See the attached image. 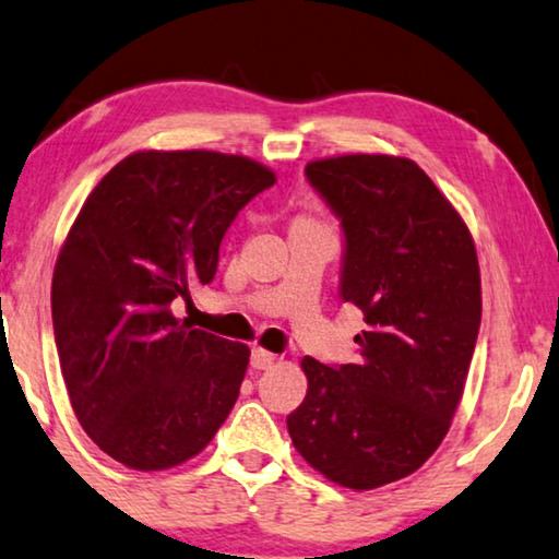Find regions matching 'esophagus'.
Returning a JSON list of instances; mask_svg holds the SVG:
<instances>
[{
  "mask_svg": "<svg viewBox=\"0 0 559 559\" xmlns=\"http://www.w3.org/2000/svg\"><path fill=\"white\" fill-rule=\"evenodd\" d=\"M274 362H277V355L264 350V347H254V350H252V368L266 370V368H272Z\"/></svg>",
  "mask_w": 559,
  "mask_h": 559,
  "instance_id": "34e87169",
  "label": "esophagus"
}]
</instances>
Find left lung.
<instances>
[{
    "instance_id": "obj_1",
    "label": "left lung",
    "mask_w": 559,
    "mask_h": 559,
    "mask_svg": "<svg viewBox=\"0 0 559 559\" xmlns=\"http://www.w3.org/2000/svg\"><path fill=\"white\" fill-rule=\"evenodd\" d=\"M307 181L340 216V295L368 330L358 362L302 358L307 395L287 428L314 472L368 491L414 474L449 433L481 322V277L466 222L403 156L310 160Z\"/></svg>"
}]
</instances>
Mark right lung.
I'll return each mask as SVG.
<instances>
[{
  "mask_svg": "<svg viewBox=\"0 0 559 559\" xmlns=\"http://www.w3.org/2000/svg\"><path fill=\"white\" fill-rule=\"evenodd\" d=\"M277 176L219 151H135L80 209L52 274V325L72 411L110 459L164 472L229 416L245 343L171 312L209 285L239 209Z\"/></svg>",
  "mask_w": 559,
  "mask_h": 559,
  "instance_id": "1",
  "label": "right lung"
}]
</instances>
